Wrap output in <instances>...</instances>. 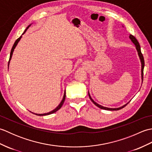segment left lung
Masks as SVG:
<instances>
[{
  "mask_svg": "<svg viewBox=\"0 0 152 152\" xmlns=\"http://www.w3.org/2000/svg\"><path fill=\"white\" fill-rule=\"evenodd\" d=\"M129 38H130V39L131 40V41L133 42V44L135 45V46H136V49H137V51H138V56H139V57H140V61H141V64H142V69H141V72H142V74H141V75H142V82H143L144 67V59L143 55H142V53H141L140 46L139 43H138V40H137V38H135L134 36H133V35L130 34ZM88 95H89V96L90 99H91V101L93 103H94V104H95L96 106H97V107H99V108H100L103 109V110H120V109H121V108H124L125 106L126 105H127V104H129V102H127V104H125V105H124L123 106H121V107H119V108H107V107H104V106H101V105H99V104H97V103L95 102L94 101H93V100L91 99V96H90V95H89V92H88Z\"/></svg>",
  "mask_w": 152,
  "mask_h": 152,
  "instance_id": "left-lung-1",
  "label": "left lung"
}]
</instances>
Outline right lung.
Returning a JSON list of instances; mask_svg holds the SVG:
<instances>
[{
	"mask_svg": "<svg viewBox=\"0 0 152 152\" xmlns=\"http://www.w3.org/2000/svg\"><path fill=\"white\" fill-rule=\"evenodd\" d=\"M30 25H28V26L27 27V28H26V30H25V31H24V33H23L22 34H23L25 32H26V31H27V28L29 27V26ZM21 36L19 37V38H18L17 40H15V43H14V46H13V47H12V50H11V52H10V59H9V61H8V66H9V63H10V61L11 60V59H12V54H13V52H14V49H15V48L16 47V46H17V44H18V43L19 42V41L20 40V39H21ZM65 96H66V93H65V91H64V96H63V99H62V101H61V102H60V104L58 105V106L56 108H55L53 110H52V111H51V112H48V113H46V114H34V113H33V114H36V115H40V116H41V115H50V114H53V113H55L56 112H57V110H59L61 108V106H63V103H64V100H65Z\"/></svg>",
	"mask_w": 152,
	"mask_h": 152,
	"instance_id": "obj_1",
	"label": "right lung"
}]
</instances>
